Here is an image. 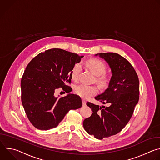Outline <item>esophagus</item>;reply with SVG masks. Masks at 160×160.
<instances>
[{"label":"esophagus","instance_id":"34e87169","mask_svg":"<svg viewBox=\"0 0 160 160\" xmlns=\"http://www.w3.org/2000/svg\"><path fill=\"white\" fill-rule=\"evenodd\" d=\"M82 104H83V106L86 105V101H85V100L82 99Z\"/></svg>","mask_w":160,"mask_h":160}]
</instances>
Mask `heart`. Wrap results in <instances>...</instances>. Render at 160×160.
Instances as JSON below:
<instances>
[{
    "label": "heart",
    "instance_id": "1",
    "mask_svg": "<svg viewBox=\"0 0 160 160\" xmlns=\"http://www.w3.org/2000/svg\"><path fill=\"white\" fill-rule=\"evenodd\" d=\"M86 65L97 75L96 81L101 86L105 87L108 85L109 82V76L105 73L107 69V66L102 60L98 58L90 59L86 61ZM81 71V64L76 63L73 66L71 72L72 79L75 81L78 80ZM74 92L82 98L88 99L91 96L96 95L98 92V89L94 85L80 84L75 86Z\"/></svg>",
    "mask_w": 160,
    "mask_h": 160
}]
</instances>
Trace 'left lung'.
<instances>
[{"instance_id":"obj_1","label":"left lung","mask_w":160,"mask_h":160,"mask_svg":"<svg viewBox=\"0 0 160 160\" xmlns=\"http://www.w3.org/2000/svg\"><path fill=\"white\" fill-rule=\"evenodd\" d=\"M98 55V54H96ZM111 68L112 77L108 87L95 99L109 107L87 102L92 115L83 121L85 131L98 139L116 135L130 120L139 99V80L132 65L117 53H100Z\"/></svg>"}]
</instances>
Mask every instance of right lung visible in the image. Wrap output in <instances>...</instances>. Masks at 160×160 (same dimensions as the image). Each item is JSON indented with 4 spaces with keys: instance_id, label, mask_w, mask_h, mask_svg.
Listing matches in <instances>:
<instances>
[{
    "instance_id": "right-lung-1",
    "label": "right lung",
    "mask_w": 160,
    "mask_h": 160,
    "mask_svg": "<svg viewBox=\"0 0 160 160\" xmlns=\"http://www.w3.org/2000/svg\"><path fill=\"white\" fill-rule=\"evenodd\" d=\"M83 56L61 49L40 52L27 65L21 80V102L31 123L37 129L56 127L68 112L82 106L76 94L56 98L55 91L61 88L66 93L72 90L71 72Z\"/></svg>"
}]
</instances>
